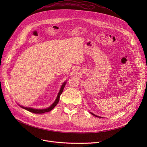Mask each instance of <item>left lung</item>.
<instances>
[{"label":"left lung","instance_id":"1","mask_svg":"<svg viewBox=\"0 0 147 147\" xmlns=\"http://www.w3.org/2000/svg\"><path fill=\"white\" fill-rule=\"evenodd\" d=\"M92 115H94V116H95V117H99V116H97V115H95L94 114H93V113H90ZM102 118V117H101Z\"/></svg>","mask_w":147,"mask_h":147}]
</instances>
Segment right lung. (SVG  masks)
Wrapping results in <instances>:
<instances>
[{
	"label": "right lung",
	"instance_id": "obj_1",
	"mask_svg": "<svg viewBox=\"0 0 147 147\" xmlns=\"http://www.w3.org/2000/svg\"><path fill=\"white\" fill-rule=\"evenodd\" d=\"M65 84H66V82H64L63 85H62V86L61 87V89L59 90V93L58 94V96L57 97V99H55V102H54L50 107H49L48 108H47V109H33V108H30V107H23L22 105H20L21 108H22V109H24L30 112H32V113H35V114H42V113H46V112H49L50 111H51L54 107H55L57 104L58 103L59 101V96L60 95H61V94L63 93V91L64 90V88L65 86Z\"/></svg>",
	"mask_w": 147,
	"mask_h": 147
}]
</instances>
